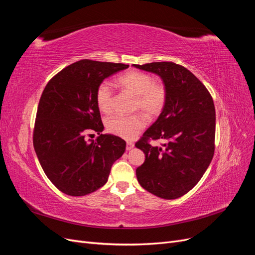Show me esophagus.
<instances>
[{
  "mask_svg": "<svg viewBox=\"0 0 255 255\" xmlns=\"http://www.w3.org/2000/svg\"><path fill=\"white\" fill-rule=\"evenodd\" d=\"M134 148V143L133 142H130V141H128V143H127V150L128 151V150H132Z\"/></svg>",
  "mask_w": 255,
  "mask_h": 255,
  "instance_id": "esophagus-1",
  "label": "esophagus"
}]
</instances>
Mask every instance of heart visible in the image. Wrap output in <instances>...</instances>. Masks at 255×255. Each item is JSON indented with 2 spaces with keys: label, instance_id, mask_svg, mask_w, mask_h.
<instances>
[{
  "label": "heart",
  "instance_id": "b5f03b06",
  "mask_svg": "<svg viewBox=\"0 0 255 255\" xmlns=\"http://www.w3.org/2000/svg\"><path fill=\"white\" fill-rule=\"evenodd\" d=\"M117 84L135 96L134 110H140L149 117H154L164 110L167 90L164 84L155 83L152 76L141 71H128L117 79ZM96 102L103 113H111L114 106V91L109 82H102L96 89ZM141 114L130 116L115 115L106 120L109 132L126 139H132L145 127Z\"/></svg>",
  "mask_w": 255,
  "mask_h": 255
}]
</instances>
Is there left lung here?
I'll list each match as a JSON object with an SVG mask.
<instances>
[{"instance_id":"1","label":"left lung","mask_w":255,"mask_h":255,"mask_svg":"<svg viewBox=\"0 0 255 255\" xmlns=\"http://www.w3.org/2000/svg\"><path fill=\"white\" fill-rule=\"evenodd\" d=\"M157 74L167 90L159 117L135 145L144 163L136 169L141 187L159 198L173 200L194 188L210 166L215 151L216 113L204 85L186 68L171 61L133 65ZM163 139V147L149 140Z\"/></svg>"}]
</instances>
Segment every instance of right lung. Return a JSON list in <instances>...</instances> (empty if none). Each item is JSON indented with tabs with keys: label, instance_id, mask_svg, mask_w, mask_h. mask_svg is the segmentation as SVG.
Segmentation results:
<instances>
[{
	"label": "right lung",
	"instance_id": "obj_1",
	"mask_svg": "<svg viewBox=\"0 0 255 255\" xmlns=\"http://www.w3.org/2000/svg\"><path fill=\"white\" fill-rule=\"evenodd\" d=\"M128 65L83 59L66 67L45 86L36 115L33 143L48 179L66 195L81 197L101 188L126 141L104 129L96 89ZM96 131V141L86 136Z\"/></svg>",
	"mask_w": 255,
	"mask_h": 255
}]
</instances>
